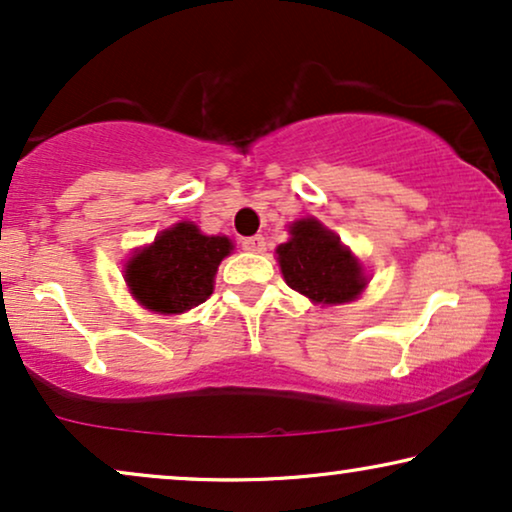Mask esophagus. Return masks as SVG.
<instances>
[{"label": "esophagus", "mask_w": 512, "mask_h": 512, "mask_svg": "<svg viewBox=\"0 0 512 512\" xmlns=\"http://www.w3.org/2000/svg\"><path fill=\"white\" fill-rule=\"evenodd\" d=\"M242 249H244V251H251V254H263V251H265V240H263L261 235L244 237V240H242Z\"/></svg>", "instance_id": "esophagus-1"}]
</instances>
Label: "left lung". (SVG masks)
<instances>
[{
  "mask_svg": "<svg viewBox=\"0 0 512 512\" xmlns=\"http://www.w3.org/2000/svg\"><path fill=\"white\" fill-rule=\"evenodd\" d=\"M289 233V242L277 247V261L293 291L319 305H342L361 296L368 277L338 235L312 216L293 221Z\"/></svg>",
  "mask_w": 512,
  "mask_h": 512,
  "instance_id": "1",
  "label": "left lung"
}]
</instances>
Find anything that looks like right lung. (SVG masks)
Returning a JSON list of instances; mask_svg holds the SVG:
<instances>
[{
	"label": "right lung",
	"mask_w": 512,
	"mask_h": 512,
	"mask_svg": "<svg viewBox=\"0 0 512 512\" xmlns=\"http://www.w3.org/2000/svg\"><path fill=\"white\" fill-rule=\"evenodd\" d=\"M233 251L226 235H202L193 221L174 223L125 263V282L139 305L158 314L193 310L212 296L219 263Z\"/></svg>",
	"instance_id": "right-lung-1"
}]
</instances>
